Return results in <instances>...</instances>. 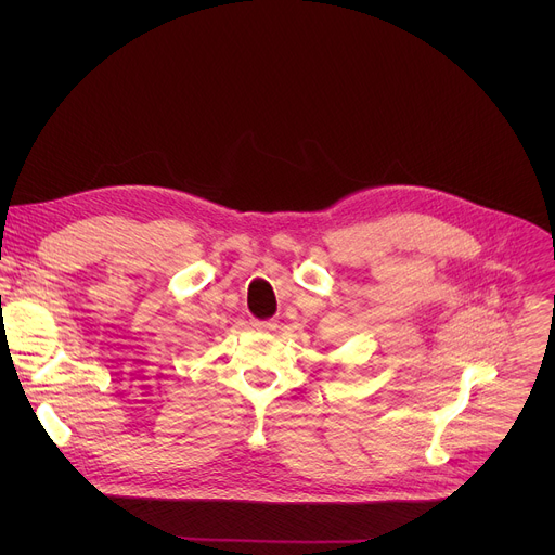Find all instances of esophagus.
<instances>
[{
    "mask_svg": "<svg viewBox=\"0 0 555 555\" xmlns=\"http://www.w3.org/2000/svg\"><path fill=\"white\" fill-rule=\"evenodd\" d=\"M253 327L255 330H261V332H270V330H274L276 327V321H253Z\"/></svg>",
    "mask_w": 555,
    "mask_h": 555,
    "instance_id": "obj_1",
    "label": "esophagus"
}]
</instances>
